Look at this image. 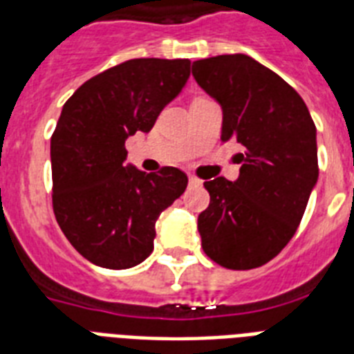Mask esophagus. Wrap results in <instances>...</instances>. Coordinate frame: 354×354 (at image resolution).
Wrapping results in <instances>:
<instances>
[{"mask_svg": "<svg viewBox=\"0 0 354 354\" xmlns=\"http://www.w3.org/2000/svg\"><path fill=\"white\" fill-rule=\"evenodd\" d=\"M200 180L196 176H193V174H189V185H200Z\"/></svg>", "mask_w": 354, "mask_h": 354, "instance_id": "34e87169", "label": "esophagus"}]
</instances>
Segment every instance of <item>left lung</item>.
I'll list each match as a JSON object with an SVG mask.
<instances>
[{
    "mask_svg": "<svg viewBox=\"0 0 354 354\" xmlns=\"http://www.w3.org/2000/svg\"><path fill=\"white\" fill-rule=\"evenodd\" d=\"M198 86L222 108V141L244 147L235 182L204 183L198 215L205 255L230 270L263 266L288 244L318 182L316 127L294 88L248 55L193 62Z\"/></svg>",
    "mask_w": 354,
    "mask_h": 354,
    "instance_id": "obj_1",
    "label": "left lung"
}]
</instances>
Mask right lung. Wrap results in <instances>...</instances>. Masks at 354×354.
Returning a JSON list of instances; mask_svg holds the SVG:
<instances>
[{
	"label": "right lung",
	"instance_id": "add662e5",
	"mask_svg": "<svg viewBox=\"0 0 354 354\" xmlns=\"http://www.w3.org/2000/svg\"><path fill=\"white\" fill-rule=\"evenodd\" d=\"M189 75L187 58H133L86 80L64 104L51 138L53 211L90 263L110 270L143 263L158 216L187 187L176 167L127 165L124 141L150 132Z\"/></svg>",
	"mask_w": 354,
	"mask_h": 354
}]
</instances>
